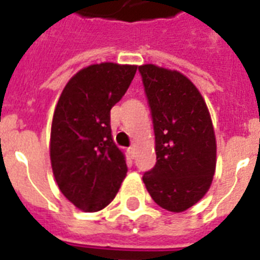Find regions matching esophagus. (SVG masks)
I'll use <instances>...</instances> for the list:
<instances>
[{
	"label": "esophagus",
	"instance_id": "1",
	"mask_svg": "<svg viewBox=\"0 0 260 260\" xmlns=\"http://www.w3.org/2000/svg\"><path fill=\"white\" fill-rule=\"evenodd\" d=\"M128 155H129L131 158L134 159L135 156H136V148H135L134 146L132 147H129V148H128Z\"/></svg>",
	"mask_w": 260,
	"mask_h": 260
}]
</instances>
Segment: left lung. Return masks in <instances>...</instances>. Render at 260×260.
Listing matches in <instances>:
<instances>
[{
	"instance_id": "8db88e82",
	"label": "left lung",
	"mask_w": 260,
	"mask_h": 260,
	"mask_svg": "<svg viewBox=\"0 0 260 260\" xmlns=\"http://www.w3.org/2000/svg\"><path fill=\"white\" fill-rule=\"evenodd\" d=\"M152 114L156 165L143 175L160 208L179 213L209 190L216 136L204 97L187 77L155 64L139 66Z\"/></svg>"
}]
</instances>
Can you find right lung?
Segmentation results:
<instances>
[{"label": "right lung", "instance_id": "right-lung-1", "mask_svg": "<svg viewBox=\"0 0 260 260\" xmlns=\"http://www.w3.org/2000/svg\"><path fill=\"white\" fill-rule=\"evenodd\" d=\"M138 66L104 62L79 70L55 106L50 158L63 196L83 212L116 197L126 175L125 155L112 138L110 109L129 87Z\"/></svg>", "mask_w": 260, "mask_h": 260}]
</instances>
